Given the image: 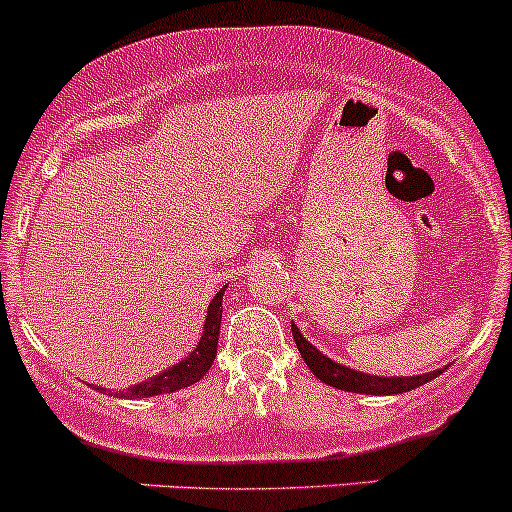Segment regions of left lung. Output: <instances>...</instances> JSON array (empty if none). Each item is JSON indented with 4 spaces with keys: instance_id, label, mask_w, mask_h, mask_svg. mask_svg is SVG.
<instances>
[{
    "instance_id": "1",
    "label": "left lung",
    "mask_w": 512,
    "mask_h": 512,
    "mask_svg": "<svg viewBox=\"0 0 512 512\" xmlns=\"http://www.w3.org/2000/svg\"><path fill=\"white\" fill-rule=\"evenodd\" d=\"M292 336H295L297 350L304 358V363L309 365V370L319 377L321 382L329 384V387L343 389V392H358V394H401L409 392V389L421 387L430 380L440 375V370L428 372V375H416V377H372V375H363L358 370H350V367H343L333 360L321 355L317 348L312 346L309 341H304V336L292 324Z\"/></svg>"
}]
</instances>
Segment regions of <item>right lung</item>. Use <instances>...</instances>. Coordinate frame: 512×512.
Listing matches in <instances>:
<instances>
[{"label":"right lung","mask_w":512,"mask_h":512,"mask_svg":"<svg viewBox=\"0 0 512 512\" xmlns=\"http://www.w3.org/2000/svg\"><path fill=\"white\" fill-rule=\"evenodd\" d=\"M222 287L215 295V300L208 307V319H205L203 338H200L198 348L188 355L186 360H181L179 365L169 367L162 375L152 377V380L135 384V387L125 389V399H142V396H157L166 392H176V389L188 387V384L198 382L200 377L212 367V360L217 355V336H220V321H222Z\"/></svg>","instance_id":"add662e5"}]
</instances>
